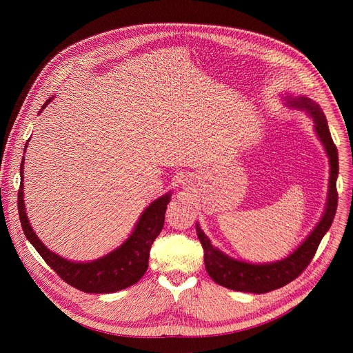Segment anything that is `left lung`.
<instances>
[{
    "label": "left lung",
    "mask_w": 353,
    "mask_h": 353,
    "mask_svg": "<svg viewBox=\"0 0 353 353\" xmlns=\"http://www.w3.org/2000/svg\"><path fill=\"white\" fill-rule=\"evenodd\" d=\"M286 108L305 112L313 120V128L320 142L324 146L330 162V180L327 203L321 219L310 234L301 241L292 253L278 261L254 264L243 260L233 259L215 247L208 236L195 223L198 239L204 247V263L208 275L221 286L232 290L247 292V293H267L279 289L293 279H296L313 260L317 247L324 234L331 228L334 221L338 194H336V179H338V152L336 146L331 138L327 119L321 108L314 100L306 96H293L289 93L281 94Z\"/></svg>",
    "instance_id": "8db88e82"
}]
</instances>
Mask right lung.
Masks as SVG:
<instances>
[{
    "instance_id": "obj_1",
    "label": "right lung",
    "mask_w": 353,
    "mask_h": 353,
    "mask_svg": "<svg viewBox=\"0 0 353 353\" xmlns=\"http://www.w3.org/2000/svg\"><path fill=\"white\" fill-rule=\"evenodd\" d=\"M53 97H50L41 106L39 114L52 102ZM26 143H29V141ZM23 165L25 158H22L21 163V187L18 192V210L22 229L41 259L61 279L86 293H113L137 283L143 276L148 270L150 245L162 232L165 223V212L172 198V191L157 198L143 210L131 234L110 253L93 261H71L47 248L29 223L23 198Z\"/></svg>"
}]
</instances>
